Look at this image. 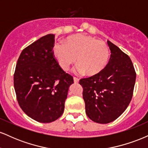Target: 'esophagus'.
Instances as JSON below:
<instances>
[{"instance_id": "1", "label": "esophagus", "mask_w": 148, "mask_h": 148, "mask_svg": "<svg viewBox=\"0 0 148 148\" xmlns=\"http://www.w3.org/2000/svg\"><path fill=\"white\" fill-rule=\"evenodd\" d=\"M79 79H78V78L74 77V82L75 83V84H77V83H79Z\"/></svg>"}]
</instances>
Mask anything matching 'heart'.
<instances>
[{
	"instance_id": "b5f03b06",
	"label": "heart",
	"mask_w": 148,
	"mask_h": 148,
	"mask_svg": "<svg viewBox=\"0 0 148 148\" xmlns=\"http://www.w3.org/2000/svg\"><path fill=\"white\" fill-rule=\"evenodd\" d=\"M64 45L56 44L53 53L60 67L67 71L75 63L76 72H86L95 76L102 72L109 60V49L104 42L96 40L86 34H78L68 37L64 41Z\"/></svg>"
}]
</instances>
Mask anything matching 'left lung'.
<instances>
[{
    "label": "left lung",
    "mask_w": 148,
    "mask_h": 148,
    "mask_svg": "<svg viewBox=\"0 0 148 148\" xmlns=\"http://www.w3.org/2000/svg\"><path fill=\"white\" fill-rule=\"evenodd\" d=\"M108 45L111 54L104 69L79 81L86 115L100 124L114 121L126 110L133 96L136 77L128 55L110 41Z\"/></svg>",
    "instance_id": "1"
}]
</instances>
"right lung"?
I'll return each mask as SVG.
<instances>
[{"label":"right lung","mask_w":148,"mask_h":148,"mask_svg":"<svg viewBox=\"0 0 148 148\" xmlns=\"http://www.w3.org/2000/svg\"><path fill=\"white\" fill-rule=\"evenodd\" d=\"M55 35L49 34L22 51L14 74L16 99L23 111L42 123L55 121L64 112L72 76L59 65L53 53Z\"/></svg>","instance_id":"right-lung-1"}]
</instances>
